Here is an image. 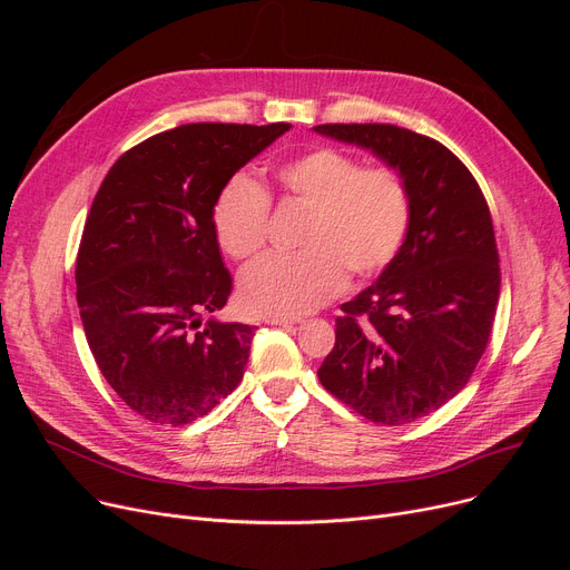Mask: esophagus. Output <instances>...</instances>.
<instances>
[{"label":"esophagus","mask_w":570,"mask_h":570,"mask_svg":"<svg viewBox=\"0 0 570 570\" xmlns=\"http://www.w3.org/2000/svg\"><path fill=\"white\" fill-rule=\"evenodd\" d=\"M265 323L267 325H291V323H295V318H288V316H265Z\"/></svg>","instance_id":"1"}]
</instances>
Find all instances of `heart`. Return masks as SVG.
<instances>
[{"instance_id": "obj_1", "label": "heart", "mask_w": 570, "mask_h": 570, "mask_svg": "<svg viewBox=\"0 0 570 570\" xmlns=\"http://www.w3.org/2000/svg\"><path fill=\"white\" fill-rule=\"evenodd\" d=\"M279 200L307 209L297 254H267L239 277V301L256 314L301 316L340 295L351 279L379 277L402 252L413 217L404 175L365 166L337 147H314L275 170ZM273 203L254 179L237 175L213 207L219 247L235 261L267 243Z\"/></svg>"}]
</instances>
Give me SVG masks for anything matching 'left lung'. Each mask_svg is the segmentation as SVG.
Here are the masks:
<instances>
[{
  "instance_id": "left-lung-1",
  "label": "left lung",
  "mask_w": 570,
  "mask_h": 570,
  "mask_svg": "<svg viewBox=\"0 0 570 570\" xmlns=\"http://www.w3.org/2000/svg\"><path fill=\"white\" fill-rule=\"evenodd\" d=\"M370 147L409 183L406 243L374 286L337 316L318 381L372 423L417 421L469 383L499 303V252L488 200L439 140L395 125H318Z\"/></svg>"
}]
</instances>
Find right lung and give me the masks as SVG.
I'll use <instances>...</instances> for the list:
<instances>
[{"label": "right lung", "instance_id": "1", "mask_svg": "<svg viewBox=\"0 0 570 570\" xmlns=\"http://www.w3.org/2000/svg\"><path fill=\"white\" fill-rule=\"evenodd\" d=\"M288 122H196L119 157L89 207L76 297L95 361L131 411L194 423L243 381L256 327L207 318L233 291L213 228L224 185Z\"/></svg>", "mask_w": 570, "mask_h": 570}]
</instances>
